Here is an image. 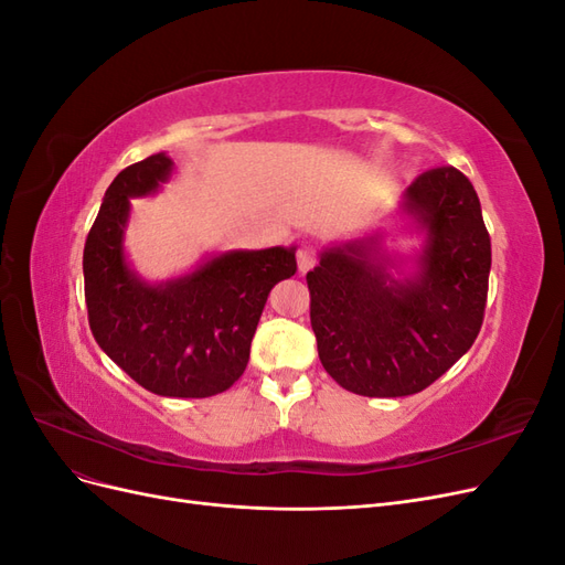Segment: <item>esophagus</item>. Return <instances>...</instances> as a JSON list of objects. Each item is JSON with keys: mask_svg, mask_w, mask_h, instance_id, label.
<instances>
[{"mask_svg": "<svg viewBox=\"0 0 565 565\" xmlns=\"http://www.w3.org/2000/svg\"><path fill=\"white\" fill-rule=\"evenodd\" d=\"M297 266H299L301 273L311 270L316 266V249L311 245H301L297 249Z\"/></svg>", "mask_w": 565, "mask_h": 565, "instance_id": "34e87169", "label": "esophagus"}]
</instances>
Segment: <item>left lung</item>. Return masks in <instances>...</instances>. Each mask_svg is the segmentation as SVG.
Returning <instances> with one entry per match:
<instances>
[{
    "instance_id": "left-lung-1",
    "label": "left lung",
    "mask_w": 565,
    "mask_h": 565,
    "mask_svg": "<svg viewBox=\"0 0 565 565\" xmlns=\"http://www.w3.org/2000/svg\"><path fill=\"white\" fill-rule=\"evenodd\" d=\"M398 216L424 237L413 256L388 252L372 231L324 247L306 273L320 363L358 396L419 393L483 324L490 235L471 181L455 167L424 172L405 188Z\"/></svg>"
}]
</instances>
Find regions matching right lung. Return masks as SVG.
Masks as SVG:
<instances>
[{
	"instance_id": "1",
	"label": "right lung",
	"mask_w": 565,
	"mask_h": 565,
	"mask_svg": "<svg viewBox=\"0 0 565 565\" xmlns=\"http://www.w3.org/2000/svg\"><path fill=\"white\" fill-rule=\"evenodd\" d=\"M174 162L156 152L108 185L84 245V297L94 339L143 388L207 398L247 367L270 289L297 273L295 247L212 254L179 278L148 282L125 252L131 198L156 195Z\"/></svg>"
}]
</instances>
